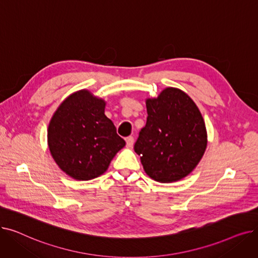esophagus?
I'll return each instance as SVG.
<instances>
[{
  "mask_svg": "<svg viewBox=\"0 0 258 258\" xmlns=\"http://www.w3.org/2000/svg\"><path fill=\"white\" fill-rule=\"evenodd\" d=\"M125 141H126V146H127V147L131 148V147L134 145V137H132V136L127 137V138L125 139Z\"/></svg>",
  "mask_w": 258,
  "mask_h": 258,
  "instance_id": "obj_1",
  "label": "esophagus"
}]
</instances>
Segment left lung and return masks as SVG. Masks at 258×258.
I'll list each match as a JSON object with an SVG mask.
<instances>
[{"label":"left lung","mask_w":258,"mask_h":258,"mask_svg":"<svg viewBox=\"0 0 258 258\" xmlns=\"http://www.w3.org/2000/svg\"><path fill=\"white\" fill-rule=\"evenodd\" d=\"M147 120L134 150L148 177L160 183L182 180L199 164L207 146L204 119L197 104L177 88L146 99Z\"/></svg>","instance_id":"left-lung-1"}]
</instances>
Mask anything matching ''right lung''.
I'll list each match as a JSON object with an SVG mask.
<instances>
[{
    "label": "right lung",
    "instance_id": "right-lung-1",
    "mask_svg": "<svg viewBox=\"0 0 258 258\" xmlns=\"http://www.w3.org/2000/svg\"><path fill=\"white\" fill-rule=\"evenodd\" d=\"M105 101L80 90L67 97L48 127L50 153L71 178L88 181L106 171L125 141L104 115Z\"/></svg>",
    "mask_w": 258,
    "mask_h": 258
}]
</instances>
